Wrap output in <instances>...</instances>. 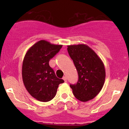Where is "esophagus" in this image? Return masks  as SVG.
Here are the masks:
<instances>
[{
  "label": "esophagus",
  "mask_w": 129,
  "mask_h": 129,
  "mask_svg": "<svg viewBox=\"0 0 129 129\" xmlns=\"http://www.w3.org/2000/svg\"><path fill=\"white\" fill-rule=\"evenodd\" d=\"M63 80H64L65 82H67V77H63Z\"/></svg>",
  "instance_id": "34e87169"
}]
</instances>
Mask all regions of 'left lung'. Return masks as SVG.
<instances>
[{
    "label": "left lung",
    "mask_w": 129,
    "mask_h": 129,
    "mask_svg": "<svg viewBox=\"0 0 129 129\" xmlns=\"http://www.w3.org/2000/svg\"><path fill=\"white\" fill-rule=\"evenodd\" d=\"M67 47L79 75L77 84L70 85L73 93L82 102L93 99L104 84V64L97 54L85 44L68 45Z\"/></svg>",
    "instance_id": "1"
}]
</instances>
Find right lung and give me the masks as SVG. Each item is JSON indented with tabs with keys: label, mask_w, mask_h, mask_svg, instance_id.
<instances>
[{
	"label": "right lung",
	"mask_w": 129,
	"mask_h": 129,
	"mask_svg": "<svg viewBox=\"0 0 129 129\" xmlns=\"http://www.w3.org/2000/svg\"><path fill=\"white\" fill-rule=\"evenodd\" d=\"M62 47L41 40L34 44L25 55L22 69L23 82L31 96L40 102H49L54 99L58 85L64 82L57 77L49 63Z\"/></svg>",
	"instance_id": "obj_1"
}]
</instances>
